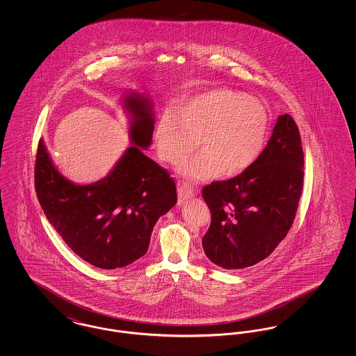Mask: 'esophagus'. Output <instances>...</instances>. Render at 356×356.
<instances>
[{
  "label": "esophagus",
  "instance_id": "obj_1",
  "mask_svg": "<svg viewBox=\"0 0 356 356\" xmlns=\"http://www.w3.org/2000/svg\"><path fill=\"white\" fill-rule=\"evenodd\" d=\"M177 195H179V200H180V202H184L186 199L193 197L195 192H193V188H191L189 184L183 183V184H180L179 188H177Z\"/></svg>",
  "mask_w": 356,
  "mask_h": 356
}]
</instances>
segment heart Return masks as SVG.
<instances>
[{
	"instance_id": "obj_1",
	"label": "heart",
	"mask_w": 356,
	"mask_h": 356,
	"mask_svg": "<svg viewBox=\"0 0 356 356\" xmlns=\"http://www.w3.org/2000/svg\"><path fill=\"white\" fill-rule=\"evenodd\" d=\"M270 116L259 97L229 88H212L181 102L154 127L161 161L180 164L196 145L199 152L180 167L192 183L235 176L252 167L264 149Z\"/></svg>"
}]
</instances>
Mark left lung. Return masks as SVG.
Returning a JSON list of instances; mask_svg holds the SVG:
<instances>
[{"instance_id":"left-lung-1","label":"left lung","mask_w":356,"mask_h":356,"mask_svg":"<svg viewBox=\"0 0 356 356\" xmlns=\"http://www.w3.org/2000/svg\"><path fill=\"white\" fill-rule=\"evenodd\" d=\"M303 170L300 134L284 113L252 167L234 179L204 186L212 215L202 240L207 257L221 268L240 270L270 256L295 219Z\"/></svg>"}]
</instances>
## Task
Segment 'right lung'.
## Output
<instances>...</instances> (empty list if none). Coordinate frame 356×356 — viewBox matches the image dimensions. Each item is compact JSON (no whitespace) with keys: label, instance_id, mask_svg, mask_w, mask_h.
I'll use <instances>...</instances> for the list:
<instances>
[{"label":"right lung","instance_id":"right-lung-1","mask_svg":"<svg viewBox=\"0 0 356 356\" xmlns=\"http://www.w3.org/2000/svg\"><path fill=\"white\" fill-rule=\"evenodd\" d=\"M121 104L129 115L132 145L102 180L77 184L67 179L42 138L35 157V192L47 219L74 254L102 270L127 267L147 254L156 221L177 202L167 170L144 154L152 144V100L129 90Z\"/></svg>","mask_w":356,"mask_h":356}]
</instances>
